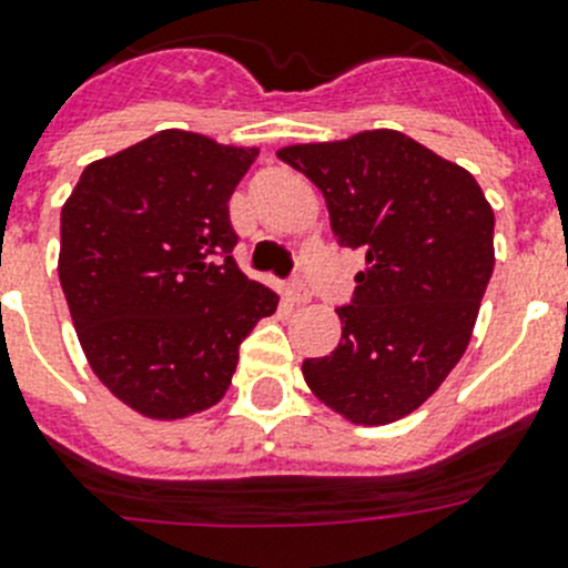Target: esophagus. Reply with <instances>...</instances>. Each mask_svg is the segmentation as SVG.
<instances>
[{
  "label": "esophagus",
  "mask_w": 568,
  "mask_h": 568,
  "mask_svg": "<svg viewBox=\"0 0 568 568\" xmlns=\"http://www.w3.org/2000/svg\"><path fill=\"white\" fill-rule=\"evenodd\" d=\"M287 301L290 304H307L310 301V290L301 284V281H293L287 287Z\"/></svg>",
  "instance_id": "esophagus-1"
}]
</instances>
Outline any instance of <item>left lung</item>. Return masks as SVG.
<instances>
[{"instance_id": "1", "label": "left lung", "mask_w": 568, "mask_h": 568, "mask_svg": "<svg viewBox=\"0 0 568 568\" xmlns=\"http://www.w3.org/2000/svg\"><path fill=\"white\" fill-rule=\"evenodd\" d=\"M278 159L324 193L341 247L366 255L338 307L341 344L304 361V381L353 424H393L469 344L495 267V213L475 175L398 130L293 144Z\"/></svg>"}]
</instances>
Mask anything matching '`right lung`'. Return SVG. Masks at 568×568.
I'll return each instance as SVG.
<instances>
[{"mask_svg":"<svg viewBox=\"0 0 568 568\" xmlns=\"http://www.w3.org/2000/svg\"><path fill=\"white\" fill-rule=\"evenodd\" d=\"M258 150L162 130L93 162L62 207L59 281L93 373L148 418L227 393L278 295L233 258L230 195Z\"/></svg>","mask_w":568,"mask_h":568,"instance_id":"obj_1","label":"right lung"}]
</instances>
